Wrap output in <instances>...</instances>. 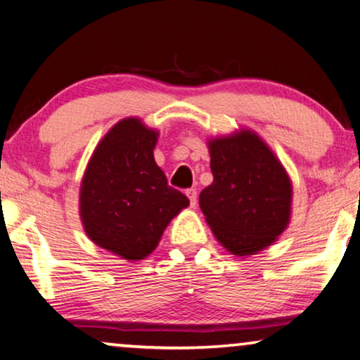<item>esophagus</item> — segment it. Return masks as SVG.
<instances>
[{
  "label": "esophagus",
  "mask_w": 360,
  "mask_h": 360,
  "mask_svg": "<svg viewBox=\"0 0 360 360\" xmlns=\"http://www.w3.org/2000/svg\"><path fill=\"white\" fill-rule=\"evenodd\" d=\"M186 195L189 197L191 205H195V204H197V191L194 189V187H191V189H187V191H186Z\"/></svg>",
  "instance_id": "obj_1"
}]
</instances>
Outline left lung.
Wrapping results in <instances>:
<instances>
[{"label":"left lung","instance_id":"1","mask_svg":"<svg viewBox=\"0 0 360 360\" xmlns=\"http://www.w3.org/2000/svg\"><path fill=\"white\" fill-rule=\"evenodd\" d=\"M209 150L214 182L199 195L207 224L233 255H255L285 230L290 179L269 146L248 130L212 140Z\"/></svg>","mask_w":360,"mask_h":360}]
</instances>
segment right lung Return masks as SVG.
<instances>
[{"label":"right lung","instance_id":"1","mask_svg":"<svg viewBox=\"0 0 360 360\" xmlns=\"http://www.w3.org/2000/svg\"><path fill=\"white\" fill-rule=\"evenodd\" d=\"M158 134L139 119L114 125L81 182V220L96 245L124 259H143L174 215L189 205L155 163Z\"/></svg>","mask_w":360,"mask_h":360}]
</instances>
